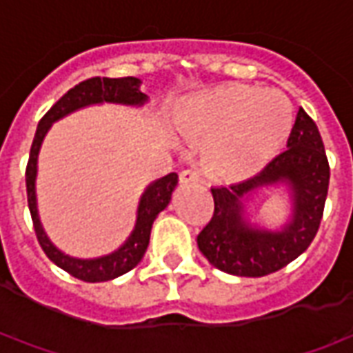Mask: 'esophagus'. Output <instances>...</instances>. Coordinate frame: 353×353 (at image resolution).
<instances>
[{"label":"esophagus","instance_id":"esophagus-1","mask_svg":"<svg viewBox=\"0 0 353 353\" xmlns=\"http://www.w3.org/2000/svg\"><path fill=\"white\" fill-rule=\"evenodd\" d=\"M196 181H200V176L196 170H183L181 174H179V183H196Z\"/></svg>","mask_w":353,"mask_h":353}]
</instances>
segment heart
Returning <instances> with one entry per match:
<instances>
[{"mask_svg":"<svg viewBox=\"0 0 353 353\" xmlns=\"http://www.w3.org/2000/svg\"><path fill=\"white\" fill-rule=\"evenodd\" d=\"M177 128L185 136L215 138L208 168L219 179L240 181L265 168L285 145L293 108L278 90L223 85L187 101Z\"/></svg>","mask_w":353,"mask_h":353,"instance_id":"obj_1","label":"heart"}]
</instances>
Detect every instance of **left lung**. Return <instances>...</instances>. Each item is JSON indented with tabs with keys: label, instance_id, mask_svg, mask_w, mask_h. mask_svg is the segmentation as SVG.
<instances>
[{
	"label": "left lung",
	"instance_id": "1",
	"mask_svg": "<svg viewBox=\"0 0 353 353\" xmlns=\"http://www.w3.org/2000/svg\"><path fill=\"white\" fill-rule=\"evenodd\" d=\"M329 162L316 123L296 111L288 149L257 176L229 187H214V215L196 238L199 250L223 272L261 278L288 266L308 250L323 217ZM285 183L294 196L292 221L281 231L252 228L243 217V199L257 186Z\"/></svg>",
	"mask_w": 353,
	"mask_h": 353
}]
</instances>
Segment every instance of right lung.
I'll return each instance as SVG.
<instances>
[{
	"label": "right lung",
	"mask_w": 353,
	"mask_h": 353,
	"mask_svg": "<svg viewBox=\"0 0 353 353\" xmlns=\"http://www.w3.org/2000/svg\"><path fill=\"white\" fill-rule=\"evenodd\" d=\"M141 81L136 77H119V79H109V77H92L75 85L52 105V108L43 115V119L37 124L35 130L34 143L30 149V159L26 166V192H28V208L32 214L34 221V230L37 242L43 248L45 255L49 257L57 266L68 274L83 281H108L113 278L123 276L145 255L147 245H149V236H151V227L157 215L161 214L164 208L170 204L172 192L177 185V174L172 172L168 176L157 179L143 192L138 206V219L136 227L132 230L128 240L124 242L117 252L98 257V259H75L58 250L57 245L50 242L39 221L37 215V204H35V174H37V154L39 147L45 138V134L50 128V124L70 115L72 111L81 108H87L92 103H101V101H111V103H124V105H143L147 101V96L139 90Z\"/></svg>",
	"instance_id": "right-lung-1"
}]
</instances>
